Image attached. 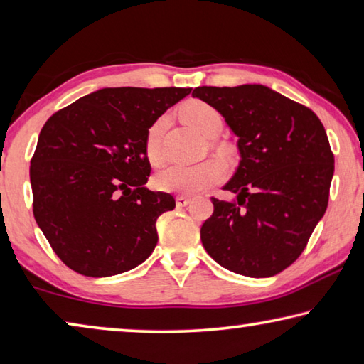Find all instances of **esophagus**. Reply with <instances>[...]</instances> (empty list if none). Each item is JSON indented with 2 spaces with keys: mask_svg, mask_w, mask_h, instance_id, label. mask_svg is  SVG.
Segmentation results:
<instances>
[{
  "mask_svg": "<svg viewBox=\"0 0 364 364\" xmlns=\"http://www.w3.org/2000/svg\"><path fill=\"white\" fill-rule=\"evenodd\" d=\"M190 203H192V200L187 198V196H177V200H176L177 208H186L190 205Z\"/></svg>",
  "mask_w": 364,
  "mask_h": 364,
  "instance_id": "1",
  "label": "esophagus"
}]
</instances>
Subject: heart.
<instances>
[{
    "label": "heart",
    "mask_w": 364,
    "mask_h": 364,
    "mask_svg": "<svg viewBox=\"0 0 364 364\" xmlns=\"http://www.w3.org/2000/svg\"><path fill=\"white\" fill-rule=\"evenodd\" d=\"M181 117L201 136H215L222 127L219 112L203 100H188L181 107ZM166 118L161 117L153 123L145 136V158L150 164H159L163 159L161 134ZM225 166L215 158L205 159L195 164H169L158 171L153 177V187L159 192L193 195L222 181Z\"/></svg>",
    "instance_id": "heart-1"
}]
</instances>
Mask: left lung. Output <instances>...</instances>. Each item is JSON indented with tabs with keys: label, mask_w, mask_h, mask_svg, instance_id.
<instances>
[{
	"label": "left lung",
	"mask_w": 364,
	"mask_h": 364,
	"mask_svg": "<svg viewBox=\"0 0 364 364\" xmlns=\"http://www.w3.org/2000/svg\"><path fill=\"white\" fill-rule=\"evenodd\" d=\"M214 107L238 137L240 164L211 198L214 213L201 243L224 269L269 278L301 256L326 213L334 155L320 118L262 85L200 86L192 92Z\"/></svg>",
	"instance_id": "8db88e82"
}]
</instances>
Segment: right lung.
<instances>
[{"label":"right lung","mask_w":364,"mask_h":364,"mask_svg":"<svg viewBox=\"0 0 364 364\" xmlns=\"http://www.w3.org/2000/svg\"><path fill=\"white\" fill-rule=\"evenodd\" d=\"M192 87H104L50 117L30 182L33 215L63 264L85 277L118 275L149 259L156 219L176 208L145 187L149 127Z\"/></svg>","instance_id":"add662e5"}]
</instances>
